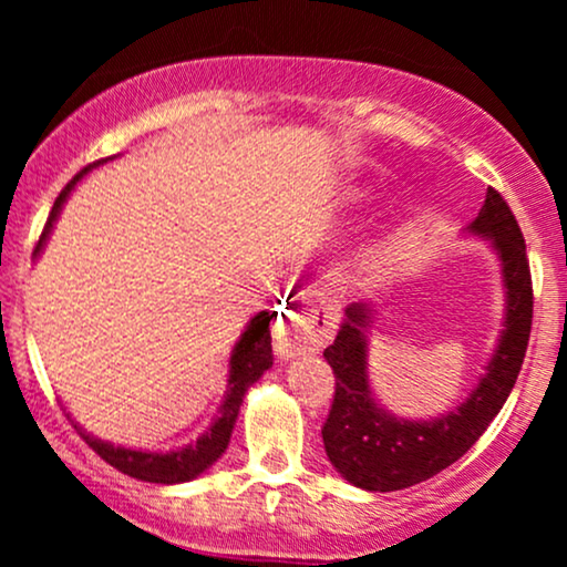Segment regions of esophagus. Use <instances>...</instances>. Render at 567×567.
Returning a JSON list of instances; mask_svg holds the SVG:
<instances>
[{
    "instance_id": "34e87169",
    "label": "esophagus",
    "mask_w": 567,
    "mask_h": 567,
    "mask_svg": "<svg viewBox=\"0 0 567 567\" xmlns=\"http://www.w3.org/2000/svg\"><path fill=\"white\" fill-rule=\"evenodd\" d=\"M317 338L303 328V322L285 320L277 330V351L285 357H296L301 351H315Z\"/></svg>"
}]
</instances>
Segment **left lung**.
Here are the masks:
<instances>
[{"label":"left lung","instance_id":"8db88e82","mask_svg":"<svg viewBox=\"0 0 567 567\" xmlns=\"http://www.w3.org/2000/svg\"><path fill=\"white\" fill-rule=\"evenodd\" d=\"M464 234L485 239L496 252L504 322L485 373L461 405L432 419H402L375 400L368 362L370 330L379 315L373 303L347 306L336 341L324 349L336 375L333 408L322 426L324 453L336 472L362 491H402L447 470L483 437L523 368L533 322L530 269L523 231L496 188H487L485 205Z\"/></svg>","mask_w":567,"mask_h":567}]
</instances>
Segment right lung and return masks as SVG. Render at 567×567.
<instances>
[{
	"instance_id": "obj_1",
	"label": "right lung",
	"mask_w": 567,
	"mask_h": 567,
	"mask_svg": "<svg viewBox=\"0 0 567 567\" xmlns=\"http://www.w3.org/2000/svg\"><path fill=\"white\" fill-rule=\"evenodd\" d=\"M114 159V157H109ZM93 162L87 165L80 175H74V181H69L66 188L58 194L53 210H50L48 224H44L42 237H39V245L34 250V258L42 256L44 245H48L50 234H53L55 220L61 218L63 205L71 197L76 184L87 175L93 167L103 165V162ZM269 311H258L250 322L245 324L243 336L239 341L234 343L231 349V360H229V381H226V394L224 402H220L216 419L210 421V426L205 429V434H199L197 442H188L184 447H173V451H141V447H122L114 445V442L95 437V434L84 432L80 424H74L80 437L87 442L93 451L101 455L106 464H112L114 470H120L127 477L143 480V483H157V485H178V483H188V480H197L199 474H205L213 464L226 453L229 447L234 424H237L239 415V405H243L247 389L252 386L261 375L275 365V354H271V333H269V322H271Z\"/></svg>"
}]
</instances>
